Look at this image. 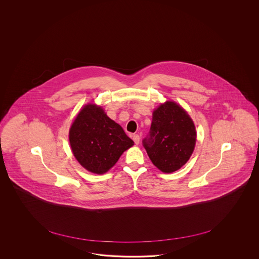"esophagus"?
<instances>
[{
    "mask_svg": "<svg viewBox=\"0 0 259 259\" xmlns=\"http://www.w3.org/2000/svg\"><path fill=\"white\" fill-rule=\"evenodd\" d=\"M140 140H141V138H140V136L139 135H134L133 136V141L135 142V144H139L140 143Z\"/></svg>",
    "mask_w": 259,
    "mask_h": 259,
    "instance_id": "34e87169",
    "label": "esophagus"
}]
</instances>
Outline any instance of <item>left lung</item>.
Listing matches in <instances>:
<instances>
[{"instance_id":"8db88e82","label":"left lung","mask_w":259,"mask_h":259,"mask_svg":"<svg viewBox=\"0 0 259 259\" xmlns=\"http://www.w3.org/2000/svg\"><path fill=\"white\" fill-rule=\"evenodd\" d=\"M196 141V127L185 110L166 102L154 111L142 145L153 164L163 172H172L188 161Z\"/></svg>"}]
</instances>
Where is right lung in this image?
<instances>
[{
    "label": "right lung",
    "mask_w": 259,
    "mask_h": 259,
    "mask_svg": "<svg viewBox=\"0 0 259 259\" xmlns=\"http://www.w3.org/2000/svg\"><path fill=\"white\" fill-rule=\"evenodd\" d=\"M69 141L78 162L94 174L107 172L134 144L121 126L95 104H88L78 113L71 126Z\"/></svg>",
    "instance_id": "obj_1"
}]
</instances>
